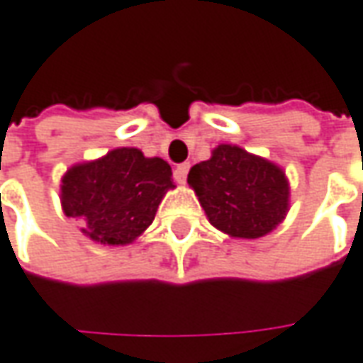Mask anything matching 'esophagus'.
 Instances as JSON below:
<instances>
[{"label": "esophagus", "instance_id": "esophagus-1", "mask_svg": "<svg viewBox=\"0 0 363 363\" xmlns=\"http://www.w3.org/2000/svg\"><path fill=\"white\" fill-rule=\"evenodd\" d=\"M188 172H189V163H179V165L174 169L175 182H177V184H186V179H188Z\"/></svg>", "mask_w": 363, "mask_h": 363}]
</instances>
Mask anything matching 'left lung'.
I'll return each instance as SVG.
<instances>
[{
  "instance_id": "left-lung-1",
  "label": "left lung",
  "mask_w": 363,
  "mask_h": 363,
  "mask_svg": "<svg viewBox=\"0 0 363 363\" xmlns=\"http://www.w3.org/2000/svg\"><path fill=\"white\" fill-rule=\"evenodd\" d=\"M210 224L230 238L255 240L272 232L289 212L291 188L283 167L230 143L188 174Z\"/></svg>"
}]
</instances>
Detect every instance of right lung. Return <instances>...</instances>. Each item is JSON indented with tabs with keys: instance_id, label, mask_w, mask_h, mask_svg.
Returning <instances> with one entry per match:
<instances>
[{
	"instance_id": "add662e5",
	"label": "right lung",
	"mask_w": 363,
	"mask_h": 363,
	"mask_svg": "<svg viewBox=\"0 0 363 363\" xmlns=\"http://www.w3.org/2000/svg\"><path fill=\"white\" fill-rule=\"evenodd\" d=\"M172 167L137 147H117L74 163L60 179V203L92 242L125 246L151 226L163 196L174 189Z\"/></svg>"
}]
</instances>
